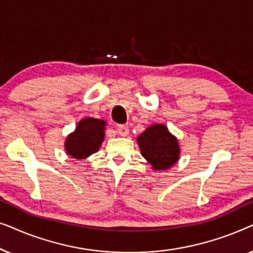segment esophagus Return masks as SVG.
<instances>
[{
    "label": "esophagus",
    "instance_id": "esophagus-1",
    "mask_svg": "<svg viewBox=\"0 0 253 253\" xmlns=\"http://www.w3.org/2000/svg\"><path fill=\"white\" fill-rule=\"evenodd\" d=\"M117 132L120 133V136L126 137L129 134V127L126 126H119V127H117Z\"/></svg>",
    "mask_w": 253,
    "mask_h": 253
}]
</instances>
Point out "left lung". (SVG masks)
I'll return each mask as SVG.
<instances>
[{
    "mask_svg": "<svg viewBox=\"0 0 253 253\" xmlns=\"http://www.w3.org/2000/svg\"><path fill=\"white\" fill-rule=\"evenodd\" d=\"M141 155L152 165L154 170H166L179 159L178 141L169 132L165 124L148 126L137 138Z\"/></svg>",
    "mask_w": 253,
    "mask_h": 253,
    "instance_id": "obj_1",
    "label": "left lung"
}]
</instances>
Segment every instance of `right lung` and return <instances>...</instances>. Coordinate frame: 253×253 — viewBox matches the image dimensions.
<instances>
[{
  "label": "right lung",
  "mask_w": 253,
  "mask_h": 253,
  "mask_svg": "<svg viewBox=\"0 0 253 253\" xmlns=\"http://www.w3.org/2000/svg\"><path fill=\"white\" fill-rule=\"evenodd\" d=\"M106 122L103 120L86 117L79 121L74 132L69 134L64 147L67 153L77 160H85L99 151L105 139Z\"/></svg>",
  "instance_id": "right-lung-1"
}]
</instances>
